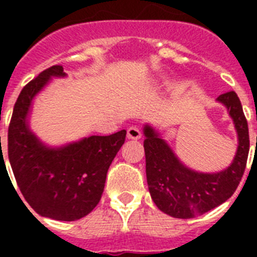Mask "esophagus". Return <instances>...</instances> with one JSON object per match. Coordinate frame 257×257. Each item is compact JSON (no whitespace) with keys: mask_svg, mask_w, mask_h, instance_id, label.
I'll return each instance as SVG.
<instances>
[{"mask_svg":"<svg viewBox=\"0 0 257 257\" xmlns=\"http://www.w3.org/2000/svg\"><path fill=\"white\" fill-rule=\"evenodd\" d=\"M127 138L134 140L140 139V138H142V131H140V128H138V127L131 126L130 128L127 130Z\"/></svg>","mask_w":257,"mask_h":257,"instance_id":"1","label":"esophagus"}]
</instances>
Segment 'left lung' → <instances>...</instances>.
I'll list each match as a JSON object with an SVG mask.
<instances>
[{
    "label": "left lung",
    "instance_id": "left-lung-1",
    "mask_svg": "<svg viewBox=\"0 0 257 257\" xmlns=\"http://www.w3.org/2000/svg\"><path fill=\"white\" fill-rule=\"evenodd\" d=\"M228 108L238 134V149L228 169L216 174L193 171L179 161L153 127H144L145 171L149 193L156 206L178 219L203 215L233 196L246 169L249 151L248 124L239 97L228 91L217 97Z\"/></svg>",
    "mask_w": 257,
    "mask_h": 257
}]
</instances>
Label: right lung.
Instances as JSON below:
<instances>
[{
    "label": "right lung",
    "instance_id": "obj_1",
    "mask_svg": "<svg viewBox=\"0 0 257 257\" xmlns=\"http://www.w3.org/2000/svg\"><path fill=\"white\" fill-rule=\"evenodd\" d=\"M64 76L61 65H52L23 87L9 126L8 152L18 187L29 206L41 216L74 221L100 201L106 172L124 143L126 130L90 136L61 148L42 144L29 130L27 115L33 97L49 79Z\"/></svg>",
    "mask_w": 257,
    "mask_h": 257
}]
</instances>
